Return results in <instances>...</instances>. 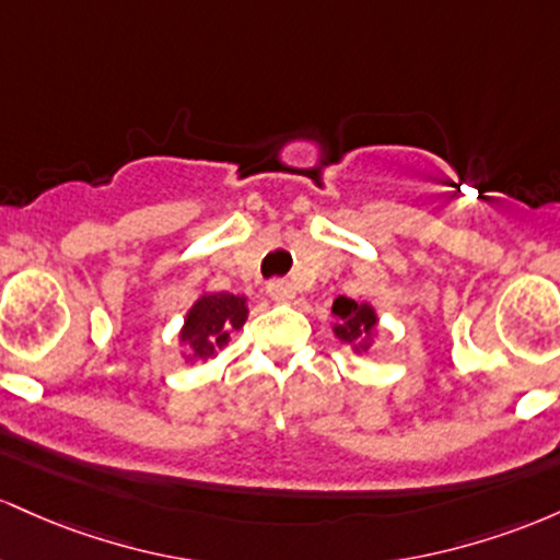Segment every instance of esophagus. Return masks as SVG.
I'll list each match as a JSON object with an SVG mask.
<instances>
[{
  "mask_svg": "<svg viewBox=\"0 0 560 560\" xmlns=\"http://www.w3.org/2000/svg\"><path fill=\"white\" fill-rule=\"evenodd\" d=\"M267 293L278 301H291L293 296H296V288H293V282H288V280H269Z\"/></svg>",
  "mask_w": 560,
  "mask_h": 560,
  "instance_id": "34e87169",
  "label": "esophagus"
}]
</instances>
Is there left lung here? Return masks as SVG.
<instances>
[{
  "label": "left lung",
  "instance_id": "1",
  "mask_svg": "<svg viewBox=\"0 0 560 560\" xmlns=\"http://www.w3.org/2000/svg\"><path fill=\"white\" fill-rule=\"evenodd\" d=\"M332 314H336V336L341 341H357V338L370 336L375 325V314L368 304H357L347 296H338L332 301Z\"/></svg>",
  "mask_w": 560,
  "mask_h": 560
}]
</instances>
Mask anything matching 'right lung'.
Here are the masks:
<instances>
[{"label":"right lung","mask_w":560,"mask_h":560,"mask_svg":"<svg viewBox=\"0 0 560 560\" xmlns=\"http://www.w3.org/2000/svg\"><path fill=\"white\" fill-rule=\"evenodd\" d=\"M246 301L232 293H206L198 304L187 312L182 341H190L192 354L198 360H213L217 351L228 343L230 332L246 323Z\"/></svg>","instance_id":"obj_1"}]
</instances>
